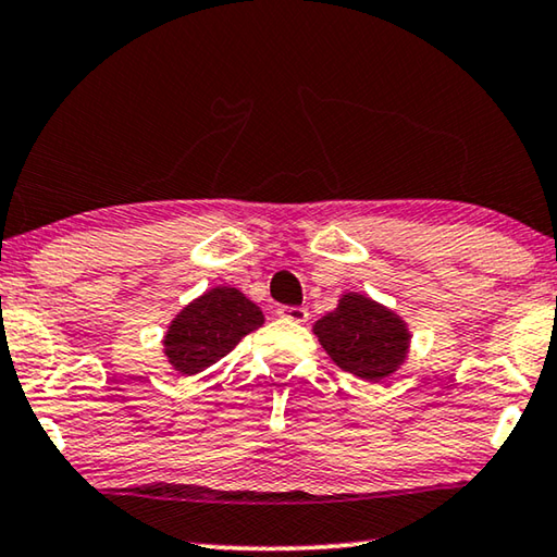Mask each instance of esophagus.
<instances>
[{
	"label": "esophagus",
	"mask_w": 557,
	"mask_h": 557,
	"mask_svg": "<svg viewBox=\"0 0 557 557\" xmlns=\"http://www.w3.org/2000/svg\"><path fill=\"white\" fill-rule=\"evenodd\" d=\"M277 314L285 319V322H295V324H305L309 319V312L305 307H280Z\"/></svg>",
	"instance_id": "esophagus-1"
}]
</instances>
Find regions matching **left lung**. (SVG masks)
I'll list each match as a JSON object with an SVG mask.
<instances>
[{
    "instance_id": "8db88e82",
    "label": "left lung",
    "mask_w": 557,
    "mask_h": 557,
    "mask_svg": "<svg viewBox=\"0 0 557 557\" xmlns=\"http://www.w3.org/2000/svg\"><path fill=\"white\" fill-rule=\"evenodd\" d=\"M312 332L338 369L373 383L400 369L412 336L403 317L358 292L338 297L334 312L319 319Z\"/></svg>"
}]
</instances>
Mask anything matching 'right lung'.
I'll return each instance as SVG.
<instances>
[{
	"mask_svg": "<svg viewBox=\"0 0 557 557\" xmlns=\"http://www.w3.org/2000/svg\"><path fill=\"white\" fill-rule=\"evenodd\" d=\"M265 322L262 309L235 287L206 289L178 312L164 334V356L182 375H196L221 361L245 334Z\"/></svg>",
	"mask_w": 557,
	"mask_h": 557,
	"instance_id": "1",
	"label": "right lung"
}]
</instances>
